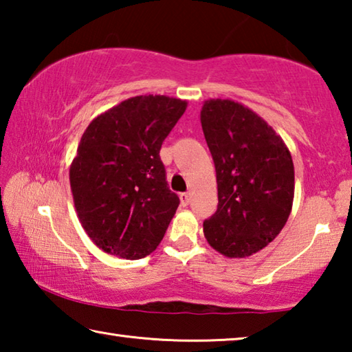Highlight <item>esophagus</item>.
Masks as SVG:
<instances>
[{
  "instance_id": "1",
  "label": "esophagus",
  "mask_w": 352,
  "mask_h": 352,
  "mask_svg": "<svg viewBox=\"0 0 352 352\" xmlns=\"http://www.w3.org/2000/svg\"><path fill=\"white\" fill-rule=\"evenodd\" d=\"M189 201H190V195L189 194H186V192L180 194V204H182V206H188Z\"/></svg>"
}]
</instances>
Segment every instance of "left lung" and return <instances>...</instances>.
<instances>
[{
	"instance_id": "1",
	"label": "left lung",
	"mask_w": 352,
	"mask_h": 352,
	"mask_svg": "<svg viewBox=\"0 0 352 352\" xmlns=\"http://www.w3.org/2000/svg\"><path fill=\"white\" fill-rule=\"evenodd\" d=\"M216 166L219 205L204 222L210 245L247 258L281 233L290 216L295 170L289 147L259 115L231 99H208L200 111Z\"/></svg>"
}]
</instances>
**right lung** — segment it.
Instances as JSON below:
<instances>
[{
  "mask_svg": "<svg viewBox=\"0 0 352 352\" xmlns=\"http://www.w3.org/2000/svg\"><path fill=\"white\" fill-rule=\"evenodd\" d=\"M186 107L162 94L135 96L83 132L71 192L80 225L104 253L141 259L162 242L180 199L168 188L160 148Z\"/></svg>",
  "mask_w": 352,
  "mask_h": 352,
  "instance_id": "add662e5",
  "label": "right lung"
}]
</instances>
